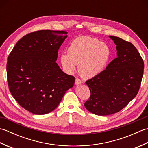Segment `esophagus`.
Here are the masks:
<instances>
[{
    "mask_svg": "<svg viewBox=\"0 0 148 148\" xmlns=\"http://www.w3.org/2000/svg\"><path fill=\"white\" fill-rule=\"evenodd\" d=\"M81 83H82V81H81L79 79H78V78H76V80H75V84L78 85V84H80Z\"/></svg>",
    "mask_w": 148,
    "mask_h": 148,
    "instance_id": "esophagus-1",
    "label": "esophagus"
}]
</instances>
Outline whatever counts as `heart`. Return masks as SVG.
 <instances>
[{
	"label": "heart",
	"instance_id": "b5f03b06",
	"mask_svg": "<svg viewBox=\"0 0 148 148\" xmlns=\"http://www.w3.org/2000/svg\"><path fill=\"white\" fill-rule=\"evenodd\" d=\"M109 47L101 40L89 36L74 39L68 48V53L60 55V62L65 71L72 74L78 65V72L85 79L99 76L104 70L111 58Z\"/></svg>",
	"mask_w": 148,
	"mask_h": 148
}]
</instances>
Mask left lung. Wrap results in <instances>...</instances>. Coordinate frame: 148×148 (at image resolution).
<instances>
[{"mask_svg":"<svg viewBox=\"0 0 148 148\" xmlns=\"http://www.w3.org/2000/svg\"><path fill=\"white\" fill-rule=\"evenodd\" d=\"M109 37L116 46L117 58L101 74L86 82L91 95L84 107L99 116L118 112L134 99L144 72V62L136 47L119 37Z\"/></svg>","mask_w":148,"mask_h":148,"instance_id":"left-lung-1","label":"left lung"}]
</instances>
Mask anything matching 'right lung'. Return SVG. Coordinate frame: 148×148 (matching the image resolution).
Returning a JSON list of instances; mask_svg holds the SVG:
<instances>
[{
  "label": "right lung",
  "mask_w": 148,
  "mask_h": 148,
  "mask_svg": "<svg viewBox=\"0 0 148 148\" xmlns=\"http://www.w3.org/2000/svg\"><path fill=\"white\" fill-rule=\"evenodd\" d=\"M67 33L46 30L28 34L18 40L8 56L9 90L19 104L32 114L53 111L74 86L75 78L56 63Z\"/></svg>",
  "instance_id": "obj_1"
}]
</instances>
